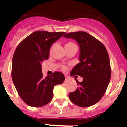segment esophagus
Listing matches in <instances>:
<instances>
[{"label": "esophagus", "mask_w": 127, "mask_h": 127, "mask_svg": "<svg viewBox=\"0 0 127 127\" xmlns=\"http://www.w3.org/2000/svg\"><path fill=\"white\" fill-rule=\"evenodd\" d=\"M70 81V77H67V76H66V77H65V81L67 82V81Z\"/></svg>", "instance_id": "obj_1"}]
</instances>
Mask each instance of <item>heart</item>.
Wrapping results in <instances>:
<instances>
[{"label": "heart", "instance_id": "1", "mask_svg": "<svg viewBox=\"0 0 127 127\" xmlns=\"http://www.w3.org/2000/svg\"><path fill=\"white\" fill-rule=\"evenodd\" d=\"M72 44H75L74 43L72 42H67V44H65V46H69V45H72ZM62 69L63 70H64V71H66L67 70V67H66L65 65H62Z\"/></svg>", "mask_w": 127, "mask_h": 127}]
</instances>
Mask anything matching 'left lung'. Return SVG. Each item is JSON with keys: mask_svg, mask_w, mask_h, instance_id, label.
<instances>
[{"mask_svg": "<svg viewBox=\"0 0 127 127\" xmlns=\"http://www.w3.org/2000/svg\"><path fill=\"white\" fill-rule=\"evenodd\" d=\"M64 37L75 39L80 47L79 62L70 76H81L76 91L69 95L72 103L82 107H90L102 98L109 83L111 69L105 46L98 39L83 31L66 33Z\"/></svg>", "mask_w": 127, "mask_h": 127, "instance_id": "8db88e82", "label": "left lung"}]
</instances>
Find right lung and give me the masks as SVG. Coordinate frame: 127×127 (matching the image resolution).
I'll return each mask as SVG.
<instances>
[{
    "label": "right lung",
    "mask_w": 127,
    "mask_h": 127,
    "mask_svg": "<svg viewBox=\"0 0 127 127\" xmlns=\"http://www.w3.org/2000/svg\"><path fill=\"white\" fill-rule=\"evenodd\" d=\"M64 32L39 30L20 42L13 57L11 76L18 95L31 107H42L51 100L54 86L65 79L60 72H55L44 78L41 63L49 58L54 42Z\"/></svg>",
    "instance_id": "1"
}]
</instances>
